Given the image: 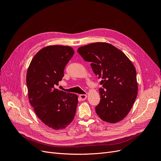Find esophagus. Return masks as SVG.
<instances>
[{"instance_id":"1","label":"esophagus","mask_w":161,"mask_h":161,"mask_svg":"<svg viewBox=\"0 0 161 161\" xmlns=\"http://www.w3.org/2000/svg\"><path fill=\"white\" fill-rule=\"evenodd\" d=\"M79 97H80V100L84 101V100H85V99H86L87 96H86V95H79Z\"/></svg>"}]
</instances>
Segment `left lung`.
Returning <instances> with one entry per match:
<instances>
[{"label": "left lung", "instance_id": "1", "mask_svg": "<svg viewBox=\"0 0 161 161\" xmlns=\"http://www.w3.org/2000/svg\"><path fill=\"white\" fill-rule=\"evenodd\" d=\"M77 52L101 79V100L95 108L99 118L116 123L128 114L138 94L136 71L129 58L110 43L97 42L80 47Z\"/></svg>", "mask_w": 161, "mask_h": 161}]
</instances>
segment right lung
Listing matches in <instances>:
<instances>
[{
  "instance_id": "obj_1",
  "label": "right lung",
  "mask_w": 161,
  "mask_h": 161,
  "mask_svg": "<svg viewBox=\"0 0 161 161\" xmlns=\"http://www.w3.org/2000/svg\"><path fill=\"white\" fill-rule=\"evenodd\" d=\"M74 53L69 46L45 47L33 58L27 72L30 103L38 118L53 130L66 128L76 114L78 96L56 88Z\"/></svg>"
}]
</instances>
